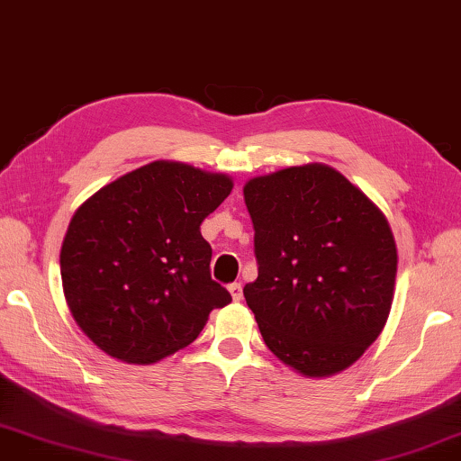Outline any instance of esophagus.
<instances>
[{"label": "esophagus", "instance_id": "34e87169", "mask_svg": "<svg viewBox=\"0 0 461 461\" xmlns=\"http://www.w3.org/2000/svg\"><path fill=\"white\" fill-rule=\"evenodd\" d=\"M230 294H231V299H233V302H240V299H242V283H231L230 285Z\"/></svg>", "mask_w": 461, "mask_h": 461}]
</instances>
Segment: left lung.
Returning a JSON list of instances; mask_svg holds the SVG:
<instances>
[{
  "instance_id": "obj_1",
  "label": "left lung",
  "mask_w": 461,
  "mask_h": 461,
  "mask_svg": "<svg viewBox=\"0 0 461 461\" xmlns=\"http://www.w3.org/2000/svg\"><path fill=\"white\" fill-rule=\"evenodd\" d=\"M244 201L258 265L244 297L267 347L310 377L347 369L392 308L398 254L388 219L322 164L252 178Z\"/></svg>"
}]
</instances>
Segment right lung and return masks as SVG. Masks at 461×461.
<instances>
[{"label": "right lung", "instance_id": "obj_1", "mask_svg": "<svg viewBox=\"0 0 461 461\" xmlns=\"http://www.w3.org/2000/svg\"><path fill=\"white\" fill-rule=\"evenodd\" d=\"M233 182L180 162H151L92 194L71 217L61 279L71 316L106 355L156 363L201 334L231 302L211 279L203 219Z\"/></svg>", "mask_w": 461, "mask_h": 461}]
</instances>
